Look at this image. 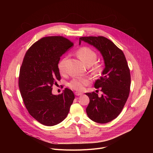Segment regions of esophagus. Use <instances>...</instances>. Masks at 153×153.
<instances>
[{
    "label": "esophagus",
    "mask_w": 153,
    "mask_h": 153,
    "mask_svg": "<svg viewBox=\"0 0 153 153\" xmlns=\"http://www.w3.org/2000/svg\"><path fill=\"white\" fill-rule=\"evenodd\" d=\"M74 94L76 96H79V95H81L82 94L81 92H75Z\"/></svg>",
    "instance_id": "1"
}]
</instances>
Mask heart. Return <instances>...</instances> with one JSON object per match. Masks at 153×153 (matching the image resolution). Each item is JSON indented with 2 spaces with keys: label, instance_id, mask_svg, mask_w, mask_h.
<instances>
[{
  "label": "heart",
  "instance_id": "1",
  "mask_svg": "<svg viewBox=\"0 0 153 153\" xmlns=\"http://www.w3.org/2000/svg\"><path fill=\"white\" fill-rule=\"evenodd\" d=\"M76 54L86 66H92L91 71L94 74H97L100 73L102 69V64L101 63L95 62L97 59V54L92 48L83 46L80 48L76 51ZM66 58H64L60 61L58 64V69L60 73L64 74L66 72ZM90 83V79L87 77L74 78L68 83V87L71 89L77 91H82L84 89L85 86Z\"/></svg>",
  "mask_w": 153,
  "mask_h": 153
}]
</instances>
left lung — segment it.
I'll list each match as a JSON object with an SVG mask.
<instances>
[{"instance_id": "obj_1", "label": "left lung", "mask_w": 153, "mask_h": 153, "mask_svg": "<svg viewBox=\"0 0 153 153\" xmlns=\"http://www.w3.org/2000/svg\"><path fill=\"white\" fill-rule=\"evenodd\" d=\"M94 46L100 52L105 63L102 76L96 80L94 87L101 88L102 94L85 93L90 102L86 108L87 116L92 121L106 123L121 113L129 96L131 85L130 69L123 52L108 38L102 36L79 38Z\"/></svg>"}]
</instances>
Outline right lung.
<instances>
[{"mask_svg": "<svg viewBox=\"0 0 153 153\" xmlns=\"http://www.w3.org/2000/svg\"><path fill=\"white\" fill-rule=\"evenodd\" d=\"M73 43L61 36H46L29 48L20 69L19 86L29 114L45 126H54L67 117L75 98L68 88L59 95L52 94L60 81L58 63Z\"/></svg>", "mask_w": 153, "mask_h": 153, "instance_id": "1", "label": "right lung"}]
</instances>
